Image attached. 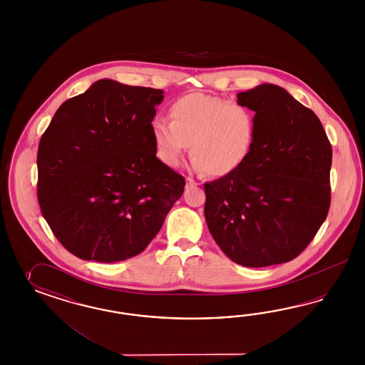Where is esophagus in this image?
Returning <instances> with one entry per match:
<instances>
[{
    "instance_id": "34e87169",
    "label": "esophagus",
    "mask_w": 365,
    "mask_h": 365,
    "mask_svg": "<svg viewBox=\"0 0 365 365\" xmlns=\"http://www.w3.org/2000/svg\"><path fill=\"white\" fill-rule=\"evenodd\" d=\"M186 183H187L188 187H194V186H198V183H197L194 179H191V178H187V179H186Z\"/></svg>"
}]
</instances>
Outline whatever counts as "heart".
Wrapping results in <instances>:
<instances>
[{
	"label": "heart",
	"instance_id": "b5f03b06",
	"mask_svg": "<svg viewBox=\"0 0 365 365\" xmlns=\"http://www.w3.org/2000/svg\"><path fill=\"white\" fill-rule=\"evenodd\" d=\"M170 118L151 124L156 155L166 166H178L190 144L194 171L225 177L242 165L253 147L255 112L245 104L190 93L171 103Z\"/></svg>",
	"mask_w": 365,
	"mask_h": 365
}]
</instances>
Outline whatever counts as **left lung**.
I'll return each instance as SVG.
<instances>
[{
  "label": "left lung",
  "mask_w": 365,
  "mask_h": 365,
  "mask_svg": "<svg viewBox=\"0 0 365 365\" xmlns=\"http://www.w3.org/2000/svg\"><path fill=\"white\" fill-rule=\"evenodd\" d=\"M237 103L255 112L253 147L235 171L205 183L206 223L235 264L289 262L328 215L331 145L314 112L287 89L265 83Z\"/></svg>",
  "instance_id": "obj_1"
}]
</instances>
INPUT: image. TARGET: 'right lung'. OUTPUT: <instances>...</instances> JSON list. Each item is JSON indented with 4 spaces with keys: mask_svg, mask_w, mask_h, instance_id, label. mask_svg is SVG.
Instances as JSON below:
<instances>
[{
    "mask_svg": "<svg viewBox=\"0 0 365 365\" xmlns=\"http://www.w3.org/2000/svg\"><path fill=\"white\" fill-rule=\"evenodd\" d=\"M162 89L95 81L64 101L38 144L37 197L69 253L118 262L142 253L182 197L185 178L156 158Z\"/></svg>",
    "mask_w": 365,
    "mask_h": 365,
    "instance_id": "right-lung-1",
    "label": "right lung"
}]
</instances>
